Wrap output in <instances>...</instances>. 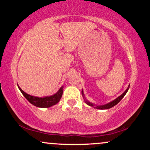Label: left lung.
I'll return each instance as SVG.
<instances>
[{"label":"left lung","instance_id":"1","mask_svg":"<svg viewBox=\"0 0 150 150\" xmlns=\"http://www.w3.org/2000/svg\"><path fill=\"white\" fill-rule=\"evenodd\" d=\"M129 87H130V85L128 86V87L126 89V90H125V92H123V94H121V95L119 96V97H117L116 99H114V100H113V101H111V102L108 103V104H105V105H102V106H95V105L93 104L92 103L89 102V101H88L87 100H86V99H85V103H86V104H87V105H89V106H93V107L97 108V109H108V108H110L113 107V106H116V105L117 104H118V103L119 102V101H120V100H121V99H123V97H124V96L125 95V94H126L127 92H128V91ZM82 96H83V97H84V98H85V96H84L83 91H82Z\"/></svg>","mask_w":150,"mask_h":150}]
</instances>
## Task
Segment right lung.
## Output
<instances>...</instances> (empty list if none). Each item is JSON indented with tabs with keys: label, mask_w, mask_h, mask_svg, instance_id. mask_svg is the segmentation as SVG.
I'll return each mask as SVG.
<instances>
[{
	"label": "right lung",
	"mask_w": 150,
	"mask_h": 150,
	"mask_svg": "<svg viewBox=\"0 0 150 150\" xmlns=\"http://www.w3.org/2000/svg\"><path fill=\"white\" fill-rule=\"evenodd\" d=\"M18 88L20 90V92H22V94L24 95V97L28 100L29 102H30L31 104H33L34 106H37V107L39 108H49L53 106V105L57 104L58 101H60V99H61L63 92V87H61V88L59 89V90H58L55 94L49 96V97H37L27 94V93L24 92L19 86Z\"/></svg>",
	"instance_id": "add662e5"
}]
</instances>
